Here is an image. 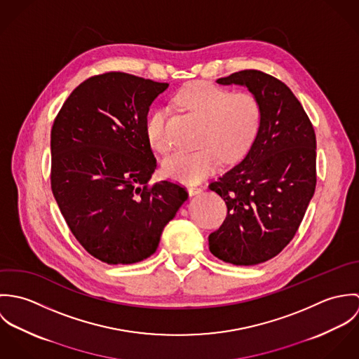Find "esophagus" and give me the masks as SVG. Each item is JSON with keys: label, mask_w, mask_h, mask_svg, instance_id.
<instances>
[{"label": "esophagus", "mask_w": 359, "mask_h": 359, "mask_svg": "<svg viewBox=\"0 0 359 359\" xmlns=\"http://www.w3.org/2000/svg\"><path fill=\"white\" fill-rule=\"evenodd\" d=\"M188 192H189V195H191V196H196V195H199V194L202 192V188H198V187H189V188H188Z\"/></svg>", "instance_id": "34e87169"}]
</instances>
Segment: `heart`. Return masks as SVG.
<instances>
[{"instance_id":"heart-1","label":"heart","mask_w":359,"mask_h":359,"mask_svg":"<svg viewBox=\"0 0 359 359\" xmlns=\"http://www.w3.org/2000/svg\"><path fill=\"white\" fill-rule=\"evenodd\" d=\"M177 102L205 120L196 151H177L163 161L164 172L181 182H199L219 164V156L232 161L245 154L256 138L262 109L250 93H231L208 83H194L182 90ZM168 110L154 109L145 121V133L151 147L167 152L171 141L167 133Z\"/></svg>"}]
</instances>
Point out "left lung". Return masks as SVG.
<instances>
[{"mask_svg": "<svg viewBox=\"0 0 359 359\" xmlns=\"http://www.w3.org/2000/svg\"><path fill=\"white\" fill-rule=\"evenodd\" d=\"M246 87L262 109L256 138L245 157L210 184L228 208L208 249L233 265L278 256L294 238L316 185V138L302 103L278 79L242 70L217 80Z\"/></svg>", "mask_w": 359, "mask_h": 359, "instance_id": "8db88e82", "label": "left lung"}]
</instances>
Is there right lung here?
Masks as SVG:
<instances>
[{"instance_id": "right-lung-1", "label": "right lung", "mask_w": 359, "mask_h": 359, "mask_svg": "<svg viewBox=\"0 0 359 359\" xmlns=\"http://www.w3.org/2000/svg\"><path fill=\"white\" fill-rule=\"evenodd\" d=\"M167 88L120 72L94 76L70 94L53 121V198L80 245L103 262L152 256L188 199L170 181L148 187L157 161L145 121Z\"/></svg>"}]
</instances>
